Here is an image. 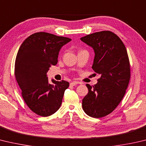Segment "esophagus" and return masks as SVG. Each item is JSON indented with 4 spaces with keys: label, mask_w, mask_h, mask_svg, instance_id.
<instances>
[{
    "label": "esophagus",
    "mask_w": 146,
    "mask_h": 146,
    "mask_svg": "<svg viewBox=\"0 0 146 146\" xmlns=\"http://www.w3.org/2000/svg\"><path fill=\"white\" fill-rule=\"evenodd\" d=\"M78 84H79L78 82H72L70 83V86H76V85H77Z\"/></svg>",
    "instance_id": "1"
}]
</instances>
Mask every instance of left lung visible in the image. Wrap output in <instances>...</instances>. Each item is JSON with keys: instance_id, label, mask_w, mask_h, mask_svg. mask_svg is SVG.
Listing matches in <instances>:
<instances>
[{"instance_id": "8db88e82", "label": "left lung", "mask_w": 146, "mask_h": 146, "mask_svg": "<svg viewBox=\"0 0 146 146\" xmlns=\"http://www.w3.org/2000/svg\"><path fill=\"white\" fill-rule=\"evenodd\" d=\"M94 49L92 68L100 74L97 84H86L89 92L82 108L90 117L100 118L112 112L123 100L130 79V64L123 41L112 32L100 31L80 38Z\"/></svg>"}]
</instances>
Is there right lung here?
<instances>
[{
  "label": "right lung",
  "mask_w": 146,
  "mask_h": 146,
  "mask_svg": "<svg viewBox=\"0 0 146 146\" xmlns=\"http://www.w3.org/2000/svg\"><path fill=\"white\" fill-rule=\"evenodd\" d=\"M70 38L40 32L29 36L21 44L15 64L16 80L29 108L43 117L57 112L62 103L69 82L52 80L49 84L46 73L57 64L61 47Z\"/></svg>",
  "instance_id": "obj_1"
}]
</instances>
